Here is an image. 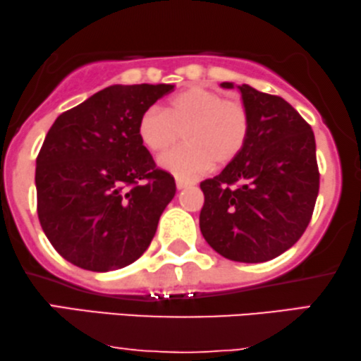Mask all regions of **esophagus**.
Masks as SVG:
<instances>
[{"label":"esophagus","instance_id":"obj_1","mask_svg":"<svg viewBox=\"0 0 361 361\" xmlns=\"http://www.w3.org/2000/svg\"><path fill=\"white\" fill-rule=\"evenodd\" d=\"M192 184H194V182H190V180H187V179H182V177H176L177 189H185V187H189Z\"/></svg>","mask_w":361,"mask_h":361}]
</instances>
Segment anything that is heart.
<instances>
[{"instance_id": "obj_1", "label": "heart", "mask_w": 361, "mask_h": 361, "mask_svg": "<svg viewBox=\"0 0 361 361\" xmlns=\"http://www.w3.org/2000/svg\"><path fill=\"white\" fill-rule=\"evenodd\" d=\"M182 133L187 144L159 159L164 169L194 176L214 162L227 166L249 142V109L242 101L227 99L214 89L192 86L171 97L166 109L147 107L137 123L140 142L157 154L174 147Z\"/></svg>"}]
</instances>
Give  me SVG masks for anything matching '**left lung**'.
<instances>
[{
  "mask_svg": "<svg viewBox=\"0 0 361 361\" xmlns=\"http://www.w3.org/2000/svg\"><path fill=\"white\" fill-rule=\"evenodd\" d=\"M235 87L250 114L249 142L221 174L200 182L199 224L217 254L259 264L288 250L310 224L320 187L315 135L280 96Z\"/></svg>",
  "mask_w": 361,
  "mask_h": 361,
  "instance_id": "8db88e82",
  "label": "left lung"
}]
</instances>
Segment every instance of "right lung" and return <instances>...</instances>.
I'll use <instances>...</instances> for the list:
<instances>
[{
  "label": "right lung",
  "instance_id": "right-lung-1",
  "mask_svg": "<svg viewBox=\"0 0 361 361\" xmlns=\"http://www.w3.org/2000/svg\"><path fill=\"white\" fill-rule=\"evenodd\" d=\"M172 84H114L59 116L36 159L37 217L58 254L91 272L147 250L176 180L137 135L140 114Z\"/></svg>",
  "mask_w": 361,
  "mask_h": 361
}]
</instances>
